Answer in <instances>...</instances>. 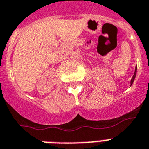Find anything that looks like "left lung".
<instances>
[{
	"instance_id": "1",
	"label": "left lung",
	"mask_w": 149,
	"mask_h": 149,
	"mask_svg": "<svg viewBox=\"0 0 149 149\" xmlns=\"http://www.w3.org/2000/svg\"><path fill=\"white\" fill-rule=\"evenodd\" d=\"M136 70H137V67L136 66L135 71H134V76H133V77H132L131 80H130V86L132 85V84H133V82H134V79H135V78H136Z\"/></svg>"
}]
</instances>
